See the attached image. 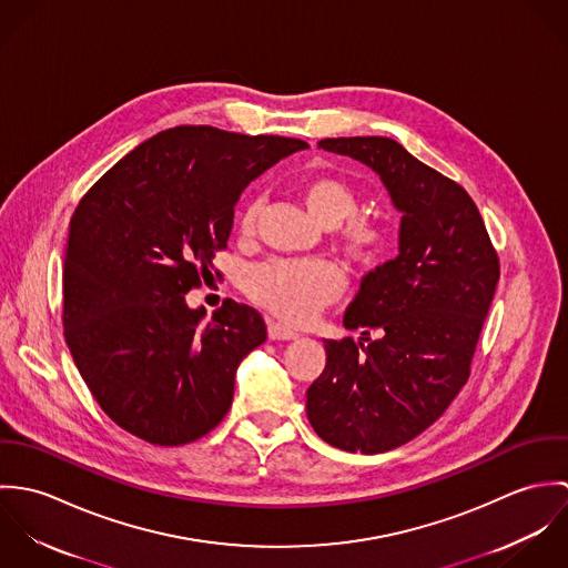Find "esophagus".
<instances>
[{
  "instance_id": "1",
  "label": "esophagus",
  "mask_w": 568,
  "mask_h": 568,
  "mask_svg": "<svg viewBox=\"0 0 568 568\" xmlns=\"http://www.w3.org/2000/svg\"><path fill=\"white\" fill-rule=\"evenodd\" d=\"M297 336L300 334L288 325L277 324V322L268 324V338H273V341H291V338H297Z\"/></svg>"
}]
</instances>
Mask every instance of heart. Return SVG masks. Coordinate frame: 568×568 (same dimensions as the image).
<instances>
[{"mask_svg": "<svg viewBox=\"0 0 568 568\" xmlns=\"http://www.w3.org/2000/svg\"><path fill=\"white\" fill-rule=\"evenodd\" d=\"M302 201L311 216L327 230L338 229L341 251L361 266H374L387 253L392 234L376 216H354L358 210L356 190L338 176L315 174L302 183ZM257 219V201L248 203L241 216V234L251 236ZM343 273L325 262L268 260L248 268L246 295L288 324H306L343 293Z\"/></svg>", "mask_w": 568, "mask_h": 568, "instance_id": "heart-1", "label": "heart"}]
</instances>
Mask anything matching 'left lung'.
Instances as JSON below:
<instances>
[{"instance_id":"left-lung-1","label":"left lung","mask_w":568,"mask_h":568,"mask_svg":"<svg viewBox=\"0 0 568 568\" xmlns=\"http://www.w3.org/2000/svg\"><path fill=\"white\" fill-rule=\"evenodd\" d=\"M320 149L372 168L403 214L398 255L361 280L345 311L358 343L324 341V372L306 392L324 442L378 455L424 433L466 385L500 268L468 192L396 140L329 138Z\"/></svg>"}]
</instances>
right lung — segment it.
<instances>
[{"label":"right lung","instance_id":"add662e5","mask_svg":"<svg viewBox=\"0 0 568 568\" xmlns=\"http://www.w3.org/2000/svg\"><path fill=\"white\" fill-rule=\"evenodd\" d=\"M306 149L293 138L174 126L82 196L63 264L65 341L95 403L124 430L181 446L230 410L236 369L266 325L234 300L205 322L185 293L212 275L244 187Z\"/></svg>","mask_w":568,"mask_h":568}]
</instances>
